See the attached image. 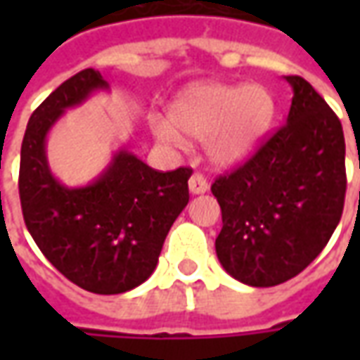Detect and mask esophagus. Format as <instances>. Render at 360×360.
Instances as JSON below:
<instances>
[{
  "label": "esophagus",
  "mask_w": 360,
  "mask_h": 360,
  "mask_svg": "<svg viewBox=\"0 0 360 360\" xmlns=\"http://www.w3.org/2000/svg\"><path fill=\"white\" fill-rule=\"evenodd\" d=\"M188 191L193 195H204L208 191V181H206V177L200 175V173H193L191 179H188Z\"/></svg>",
  "instance_id": "obj_1"
}]
</instances>
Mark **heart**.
<instances>
[{
	"mask_svg": "<svg viewBox=\"0 0 360 360\" xmlns=\"http://www.w3.org/2000/svg\"><path fill=\"white\" fill-rule=\"evenodd\" d=\"M274 102L258 84H198L173 102L169 119H152L156 141L183 148L185 137L208 141V156L216 165L231 167L249 160L268 133Z\"/></svg>",
	"mask_w": 360,
	"mask_h": 360,
	"instance_id": "heart-1",
	"label": "heart"
}]
</instances>
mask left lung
<instances>
[{"label":"left lung","instance_id":"8db88e82","mask_svg":"<svg viewBox=\"0 0 360 360\" xmlns=\"http://www.w3.org/2000/svg\"><path fill=\"white\" fill-rule=\"evenodd\" d=\"M287 123L249 162L214 181L224 227L216 255L250 287L279 285L322 252L345 200V139L338 115L302 77Z\"/></svg>","mask_w":360,"mask_h":360}]
</instances>
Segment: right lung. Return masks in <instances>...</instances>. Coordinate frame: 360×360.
I'll return each mask as SVG.
<instances>
[{
	"instance_id": "right-lung-1",
	"label": "right lung",
	"mask_w": 360,
	"mask_h": 360,
	"mask_svg": "<svg viewBox=\"0 0 360 360\" xmlns=\"http://www.w3.org/2000/svg\"><path fill=\"white\" fill-rule=\"evenodd\" d=\"M110 84L84 69L53 90L28 119L20 146L19 195L28 233L67 279L98 295L144 283L173 221L188 202L193 169L156 172L117 150L96 179L67 187L51 173L46 141L51 127Z\"/></svg>"
}]
</instances>
